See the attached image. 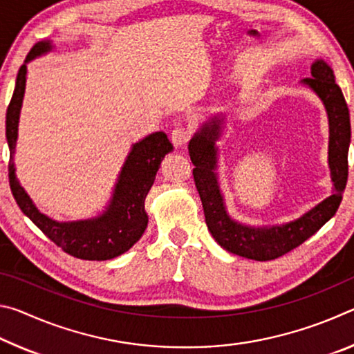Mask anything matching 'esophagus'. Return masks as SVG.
Listing matches in <instances>:
<instances>
[{
    "label": "esophagus",
    "instance_id": "1",
    "mask_svg": "<svg viewBox=\"0 0 354 354\" xmlns=\"http://www.w3.org/2000/svg\"><path fill=\"white\" fill-rule=\"evenodd\" d=\"M189 137H190L189 129L184 128V127H176L175 129L171 131V134H170L171 143L175 147H184L185 143L189 142Z\"/></svg>",
    "mask_w": 354,
    "mask_h": 354
}]
</instances>
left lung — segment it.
<instances>
[{"instance_id":"left-lung-1","label":"left lung","mask_w":354,"mask_h":354,"mask_svg":"<svg viewBox=\"0 0 354 354\" xmlns=\"http://www.w3.org/2000/svg\"><path fill=\"white\" fill-rule=\"evenodd\" d=\"M310 76L301 82L319 95L325 104L329 120L328 162L331 169L334 192L301 217L284 225L254 227L232 220L226 212L223 195L217 179V153L215 142L221 134L223 118L214 117L203 123L198 133L189 142V154L194 169L196 190L203 203L207 230L220 247L230 253L254 261H272L297 248L314 236L339 209L348 179L350 112L344 93L335 84L329 65L319 59L310 67Z\"/></svg>"}]
</instances>
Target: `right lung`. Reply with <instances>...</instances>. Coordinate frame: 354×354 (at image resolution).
<instances>
[{"label": "right lung", "mask_w": 354, "mask_h": 354, "mask_svg": "<svg viewBox=\"0 0 354 354\" xmlns=\"http://www.w3.org/2000/svg\"><path fill=\"white\" fill-rule=\"evenodd\" d=\"M53 50L50 40L39 41L29 51L25 64L17 75L14 95L6 112V139H8L9 184L12 195L23 214L51 239L65 253L84 261H107L128 251L139 241L148 225L145 198L154 183L156 173L173 145L167 134L159 131L147 136L131 148L120 171L109 206L98 217L76 221H56L41 214L15 176L14 154L23 97L26 87V64Z\"/></svg>", "instance_id": "right-lung-1"}]
</instances>
